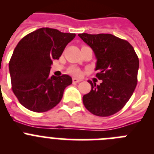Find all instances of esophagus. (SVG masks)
I'll return each instance as SVG.
<instances>
[{
  "instance_id": "obj_1",
  "label": "esophagus",
  "mask_w": 154,
  "mask_h": 154,
  "mask_svg": "<svg viewBox=\"0 0 154 154\" xmlns=\"http://www.w3.org/2000/svg\"><path fill=\"white\" fill-rule=\"evenodd\" d=\"M81 82V79H76V78H73L72 79V82L73 83H78Z\"/></svg>"
}]
</instances>
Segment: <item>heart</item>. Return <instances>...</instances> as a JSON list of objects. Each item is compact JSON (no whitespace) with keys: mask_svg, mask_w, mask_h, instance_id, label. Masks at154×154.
<instances>
[{"mask_svg":"<svg viewBox=\"0 0 154 154\" xmlns=\"http://www.w3.org/2000/svg\"><path fill=\"white\" fill-rule=\"evenodd\" d=\"M69 72L74 76H79L81 75V71L76 67H71L69 69Z\"/></svg>","mask_w":154,"mask_h":154,"instance_id":"obj_1","label":"heart"}]
</instances>
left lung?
Wrapping results in <instances>:
<instances>
[{"label": "left lung", "mask_w": 154, "mask_h": 154, "mask_svg": "<svg viewBox=\"0 0 154 154\" xmlns=\"http://www.w3.org/2000/svg\"><path fill=\"white\" fill-rule=\"evenodd\" d=\"M93 50L97 59L96 77L100 85L92 81L91 91L84 95L85 108L98 116H109L123 108L137 84L139 58L133 46L111 34H79Z\"/></svg>", "instance_id": "obj_1"}]
</instances>
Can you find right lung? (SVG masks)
<instances>
[{
	"label": "right lung",
	"instance_id": "obj_1",
	"mask_svg": "<svg viewBox=\"0 0 154 154\" xmlns=\"http://www.w3.org/2000/svg\"><path fill=\"white\" fill-rule=\"evenodd\" d=\"M75 34L42 28L24 36L9 62L12 90L23 106L36 112L59 103L65 89L72 83L68 75L50 76L54 59H58Z\"/></svg>",
	"mask_w": 154,
	"mask_h": 154
}]
</instances>
